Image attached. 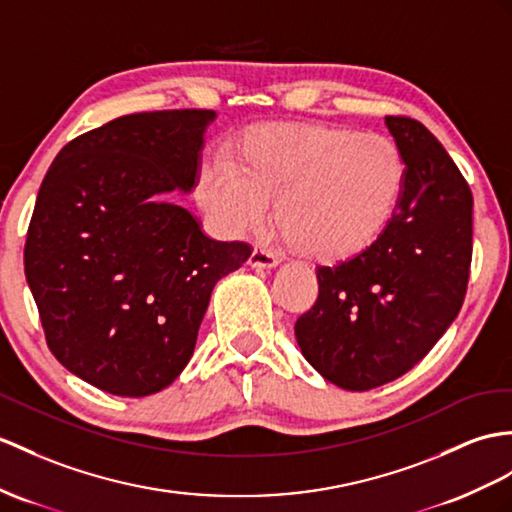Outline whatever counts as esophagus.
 I'll use <instances>...</instances> for the list:
<instances>
[{
    "mask_svg": "<svg viewBox=\"0 0 512 512\" xmlns=\"http://www.w3.org/2000/svg\"><path fill=\"white\" fill-rule=\"evenodd\" d=\"M247 263H249V267L256 269V271H269L273 267H278L280 260L269 252H263V249H254V252L249 254Z\"/></svg>",
    "mask_w": 512,
    "mask_h": 512,
    "instance_id": "esophagus-1",
    "label": "esophagus"
}]
</instances>
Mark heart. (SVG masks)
Segmentation results:
<instances>
[{"mask_svg": "<svg viewBox=\"0 0 512 512\" xmlns=\"http://www.w3.org/2000/svg\"><path fill=\"white\" fill-rule=\"evenodd\" d=\"M404 186L406 160L391 136L336 123H273L241 136L236 162H202L195 197L228 236L263 226L276 199L286 239L319 263H347L380 241Z\"/></svg>", "mask_w": 512, "mask_h": 512, "instance_id": "b5f03b06", "label": "heart"}]
</instances>
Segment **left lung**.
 Returning a JSON list of instances; mask_svg holds the SVG:
<instances>
[{"label": "left lung", "instance_id": "1", "mask_svg": "<svg viewBox=\"0 0 512 512\" xmlns=\"http://www.w3.org/2000/svg\"><path fill=\"white\" fill-rule=\"evenodd\" d=\"M384 123L406 160L400 206L369 252L317 269V302L295 323L304 358L345 391L413 369L452 326L469 280V184L423 123Z\"/></svg>", "mask_w": 512, "mask_h": 512}]
</instances>
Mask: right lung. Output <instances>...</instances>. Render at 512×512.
<instances>
[{"instance_id":"add662e5","label":"right lung","mask_w":512,"mask_h":512,"mask_svg":"<svg viewBox=\"0 0 512 512\" xmlns=\"http://www.w3.org/2000/svg\"><path fill=\"white\" fill-rule=\"evenodd\" d=\"M215 117H119L62 147L39 189L23 265L47 345L110 395L145 397L176 380L215 284L252 254L162 199L191 193Z\"/></svg>"}]
</instances>
